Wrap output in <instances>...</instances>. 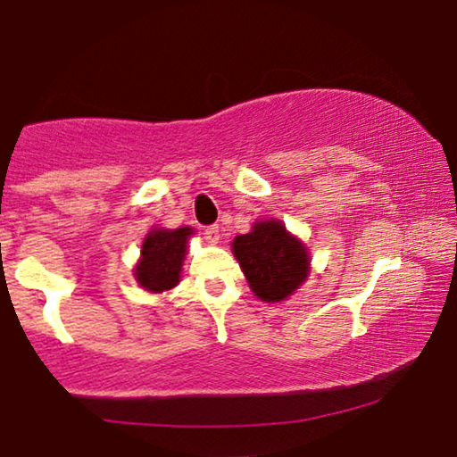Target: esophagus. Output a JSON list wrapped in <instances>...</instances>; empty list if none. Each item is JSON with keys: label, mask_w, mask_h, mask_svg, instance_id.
<instances>
[{"label": "esophagus", "mask_w": 457, "mask_h": 457, "mask_svg": "<svg viewBox=\"0 0 457 457\" xmlns=\"http://www.w3.org/2000/svg\"><path fill=\"white\" fill-rule=\"evenodd\" d=\"M204 235H205V239H208L210 243H218V239H220V227H218V224L205 227L204 228Z\"/></svg>", "instance_id": "1"}]
</instances>
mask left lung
Segmentation results:
<instances>
[{
    "label": "left lung",
    "instance_id": "obj_1",
    "mask_svg": "<svg viewBox=\"0 0 457 457\" xmlns=\"http://www.w3.org/2000/svg\"><path fill=\"white\" fill-rule=\"evenodd\" d=\"M233 253L249 287L262 302H283L310 274L303 243L278 220H260L252 233L235 237Z\"/></svg>",
    "mask_w": 457,
    "mask_h": 457
}]
</instances>
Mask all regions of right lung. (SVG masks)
<instances>
[{
	"instance_id": "1",
	"label": "right lung",
	"mask_w": 457,
	"mask_h": 457,
	"mask_svg": "<svg viewBox=\"0 0 457 457\" xmlns=\"http://www.w3.org/2000/svg\"><path fill=\"white\" fill-rule=\"evenodd\" d=\"M191 235L193 228L189 227L149 230L141 245V260L133 270L137 283L149 293L170 291L177 287Z\"/></svg>"
}]
</instances>
